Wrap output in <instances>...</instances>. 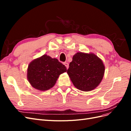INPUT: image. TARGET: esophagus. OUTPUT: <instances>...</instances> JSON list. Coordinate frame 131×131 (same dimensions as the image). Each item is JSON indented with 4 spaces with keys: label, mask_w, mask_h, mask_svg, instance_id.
<instances>
[{
    "label": "esophagus",
    "mask_w": 131,
    "mask_h": 131,
    "mask_svg": "<svg viewBox=\"0 0 131 131\" xmlns=\"http://www.w3.org/2000/svg\"><path fill=\"white\" fill-rule=\"evenodd\" d=\"M63 64H64L66 67V68L68 69V67H69V64L68 63H67V62H64V63H63Z\"/></svg>",
    "instance_id": "esophagus-1"
}]
</instances>
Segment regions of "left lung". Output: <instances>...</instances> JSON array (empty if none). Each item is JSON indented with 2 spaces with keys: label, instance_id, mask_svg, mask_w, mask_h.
I'll return each instance as SVG.
<instances>
[{
  "label": "left lung",
  "instance_id": "1",
  "mask_svg": "<svg viewBox=\"0 0 131 131\" xmlns=\"http://www.w3.org/2000/svg\"><path fill=\"white\" fill-rule=\"evenodd\" d=\"M104 72L103 62L96 54L79 52L73 56L67 73L75 88L88 92L100 85Z\"/></svg>",
  "mask_w": 131,
  "mask_h": 131
}]
</instances>
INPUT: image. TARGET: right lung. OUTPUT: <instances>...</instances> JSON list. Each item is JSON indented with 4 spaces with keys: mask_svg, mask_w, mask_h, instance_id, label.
I'll list each match as a JSON object with an SVG mask.
<instances>
[{
    "mask_svg": "<svg viewBox=\"0 0 131 131\" xmlns=\"http://www.w3.org/2000/svg\"><path fill=\"white\" fill-rule=\"evenodd\" d=\"M66 72L65 66L57 59L43 54L29 63L27 77L33 88L44 91L53 87L59 75Z\"/></svg>",
    "mask_w": 131,
    "mask_h": 131,
    "instance_id": "1",
    "label": "right lung"
}]
</instances>
